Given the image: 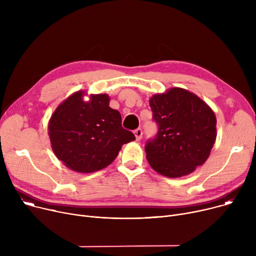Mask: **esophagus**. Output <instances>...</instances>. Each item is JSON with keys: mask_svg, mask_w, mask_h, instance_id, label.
<instances>
[{"mask_svg": "<svg viewBox=\"0 0 256 256\" xmlns=\"http://www.w3.org/2000/svg\"><path fill=\"white\" fill-rule=\"evenodd\" d=\"M134 135H135L136 140L140 142L142 138V128H137L136 130H134Z\"/></svg>", "mask_w": 256, "mask_h": 256, "instance_id": "1", "label": "esophagus"}]
</instances>
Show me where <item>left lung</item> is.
Returning <instances> with one entry per match:
<instances>
[{
	"label": "left lung",
	"mask_w": 256,
	"mask_h": 256,
	"mask_svg": "<svg viewBox=\"0 0 256 256\" xmlns=\"http://www.w3.org/2000/svg\"><path fill=\"white\" fill-rule=\"evenodd\" d=\"M156 138L146 146L150 167L170 178H182L203 165L216 140V116L199 96L173 87L150 97Z\"/></svg>",
	"instance_id": "left-lung-1"
}]
</instances>
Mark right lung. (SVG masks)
<instances>
[{"instance_id": "1", "label": "right lung", "mask_w": 256, "mask_h": 256, "mask_svg": "<svg viewBox=\"0 0 256 256\" xmlns=\"http://www.w3.org/2000/svg\"><path fill=\"white\" fill-rule=\"evenodd\" d=\"M85 91L68 96L52 114L48 134L53 152L64 165L78 173H92L108 166L122 146L135 140L122 127V116L110 108V96Z\"/></svg>"}]
</instances>
